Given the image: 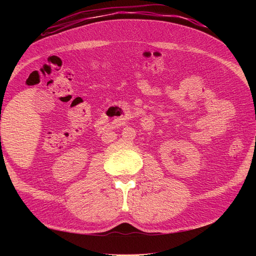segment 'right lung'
Segmentation results:
<instances>
[{
    "label": "right lung",
    "mask_w": 256,
    "mask_h": 256,
    "mask_svg": "<svg viewBox=\"0 0 256 256\" xmlns=\"http://www.w3.org/2000/svg\"><path fill=\"white\" fill-rule=\"evenodd\" d=\"M0 143H1V138H0Z\"/></svg>",
    "instance_id": "right-lung-1"
}]
</instances>
